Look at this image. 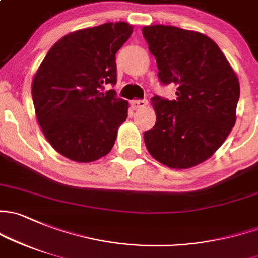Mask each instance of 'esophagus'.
I'll return each mask as SVG.
<instances>
[{
  "instance_id": "1",
  "label": "esophagus",
  "mask_w": 258,
  "mask_h": 258,
  "mask_svg": "<svg viewBox=\"0 0 258 258\" xmlns=\"http://www.w3.org/2000/svg\"><path fill=\"white\" fill-rule=\"evenodd\" d=\"M148 105V100L143 99V100H132L131 101V106L134 110H140V108L146 107Z\"/></svg>"
}]
</instances>
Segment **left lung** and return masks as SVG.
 Here are the masks:
<instances>
[{
    "instance_id": "8db88e82",
    "label": "left lung",
    "mask_w": 258,
    "mask_h": 258,
    "mask_svg": "<svg viewBox=\"0 0 258 258\" xmlns=\"http://www.w3.org/2000/svg\"><path fill=\"white\" fill-rule=\"evenodd\" d=\"M162 84L177 100L152 97L157 120L143 135L154 159L186 169L210 158L236 122L240 83L224 53L205 34L173 26L142 28Z\"/></svg>"
}]
</instances>
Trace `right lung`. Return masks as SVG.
<instances>
[{"label":"right lung","mask_w":258,"mask_h":258,"mask_svg":"<svg viewBox=\"0 0 258 258\" xmlns=\"http://www.w3.org/2000/svg\"><path fill=\"white\" fill-rule=\"evenodd\" d=\"M126 22L79 29L47 53L32 83L38 123L51 147L86 163L106 156L126 121L128 102L115 90L116 53L132 34Z\"/></svg>","instance_id":"add662e5"}]
</instances>
